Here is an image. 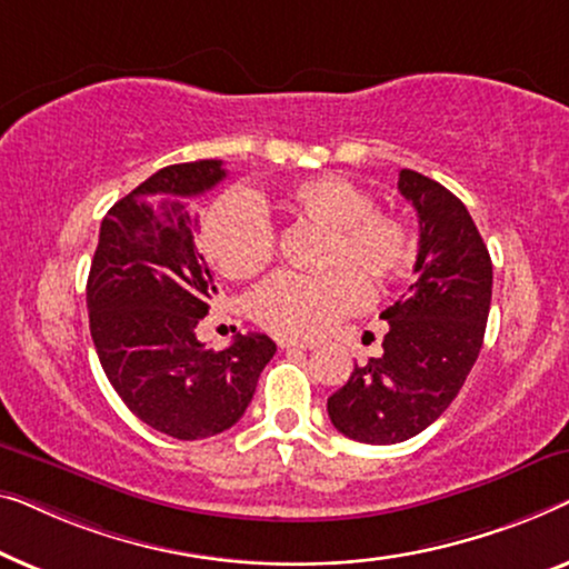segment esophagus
Segmentation results:
<instances>
[{
	"label": "esophagus",
	"mask_w": 569,
	"mask_h": 569,
	"mask_svg": "<svg viewBox=\"0 0 569 569\" xmlns=\"http://www.w3.org/2000/svg\"><path fill=\"white\" fill-rule=\"evenodd\" d=\"M278 348L281 350H311L315 348V342L296 340V338H278Z\"/></svg>",
	"instance_id": "esophagus-1"
}]
</instances>
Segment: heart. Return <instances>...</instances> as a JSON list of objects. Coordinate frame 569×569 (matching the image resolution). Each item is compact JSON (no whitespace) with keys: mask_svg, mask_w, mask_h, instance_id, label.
I'll return each mask as SVG.
<instances>
[{"mask_svg":"<svg viewBox=\"0 0 569 569\" xmlns=\"http://www.w3.org/2000/svg\"><path fill=\"white\" fill-rule=\"evenodd\" d=\"M270 206L288 221L322 229L319 268L327 273H281L252 293V317L283 338H315L353 315L368 291L379 293L412 266L415 239L405 219L371 208L361 186L338 174H319L278 190ZM201 250L221 276L244 281L268 268L276 234L258 206L227 193L201 221Z\"/></svg>","mask_w":569,"mask_h":569,"instance_id":"1","label":"heart"}]
</instances>
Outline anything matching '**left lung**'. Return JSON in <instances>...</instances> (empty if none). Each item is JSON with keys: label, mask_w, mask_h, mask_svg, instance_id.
Here are the masks:
<instances>
[{"label": "left lung", "mask_w": 569, "mask_h": 569, "mask_svg": "<svg viewBox=\"0 0 569 569\" xmlns=\"http://www.w3.org/2000/svg\"><path fill=\"white\" fill-rule=\"evenodd\" d=\"M399 193L420 223L415 281L383 309V353L353 368L327 399L332 426L361 443H402L453 402L485 340L492 260L459 198L415 170L399 172Z\"/></svg>", "instance_id": "left-lung-1"}]
</instances>
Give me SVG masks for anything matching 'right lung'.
I'll use <instances>...</instances> for the list:
<instances>
[{"mask_svg":"<svg viewBox=\"0 0 569 569\" xmlns=\"http://www.w3.org/2000/svg\"><path fill=\"white\" fill-rule=\"evenodd\" d=\"M223 178L221 159H198L143 180L102 219L87 278L90 332L108 381L136 418L178 441L234 426L276 353L258 332L237 335L219 353L196 338L216 283L196 252L190 198Z\"/></svg>","mask_w":569,"mask_h":569,"instance_id":"1","label":"right lung"}]
</instances>
